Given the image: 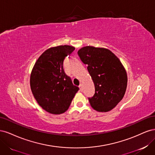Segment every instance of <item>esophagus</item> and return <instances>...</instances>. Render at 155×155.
<instances>
[{
    "instance_id": "34e87169",
    "label": "esophagus",
    "mask_w": 155,
    "mask_h": 155,
    "mask_svg": "<svg viewBox=\"0 0 155 155\" xmlns=\"http://www.w3.org/2000/svg\"><path fill=\"white\" fill-rule=\"evenodd\" d=\"M79 89H80V91H83V85H82V84H80V85H79Z\"/></svg>"
}]
</instances>
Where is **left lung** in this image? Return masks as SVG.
<instances>
[{"label": "left lung", "mask_w": 155, "mask_h": 155, "mask_svg": "<svg viewBox=\"0 0 155 155\" xmlns=\"http://www.w3.org/2000/svg\"><path fill=\"white\" fill-rule=\"evenodd\" d=\"M94 83L95 92L88 97L91 107L98 112H108L122 100L127 76L120 59L108 49L85 46L78 51Z\"/></svg>", "instance_id": "8db88e82"}]
</instances>
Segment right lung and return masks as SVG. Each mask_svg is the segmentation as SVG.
Wrapping results in <instances>:
<instances>
[{"mask_svg": "<svg viewBox=\"0 0 155 155\" xmlns=\"http://www.w3.org/2000/svg\"><path fill=\"white\" fill-rule=\"evenodd\" d=\"M74 50L68 45L49 48L40 56L33 68L30 76L33 95L39 105L51 114L67 111L79 89L73 85L63 67L65 59Z\"/></svg>", "mask_w": 155, "mask_h": 155, "instance_id": "1", "label": "right lung"}]
</instances>
